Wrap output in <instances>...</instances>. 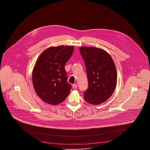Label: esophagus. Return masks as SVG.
Returning a JSON list of instances; mask_svg holds the SVG:
<instances>
[{
  "label": "esophagus",
  "instance_id": "obj_1",
  "mask_svg": "<svg viewBox=\"0 0 150 150\" xmlns=\"http://www.w3.org/2000/svg\"><path fill=\"white\" fill-rule=\"evenodd\" d=\"M77 87H78V85L76 84H73L72 85V88L74 89H76Z\"/></svg>",
  "mask_w": 150,
  "mask_h": 150
}]
</instances>
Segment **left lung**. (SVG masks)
Wrapping results in <instances>:
<instances>
[{
	"label": "left lung",
	"instance_id": "8db88e82",
	"mask_svg": "<svg viewBox=\"0 0 150 150\" xmlns=\"http://www.w3.org/2000/svg\"><path fill=\"white\" fill-rule=\"evenodd\" d=\"M88 77V88L84 99L98 105L105 102L113 93L117 83V72L111 56L104 50L94 47L79 48Z\"/></svg>",
	"mask_w": 150,
	"mask_h": 150
}]
</instances>
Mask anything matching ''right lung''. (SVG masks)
Here are the masks:
<instances>
[{"mask_svg": "<svg viewBox=\"0 0 150 150\" xmlns=\"http://www.w3.org/2000/svg\"><path fill=\"white\" fill-rule=\"evenodd\" d=\"M74 46L50 47L38 57L32 72L34 90L44 102L57 105L69 95L71 85L67 81L65 63L69 60Z\"/></svg>", "mask_w": 150, "mask_h": 150, "instance_id": "1", "label": "right lung"}]
</instances>
